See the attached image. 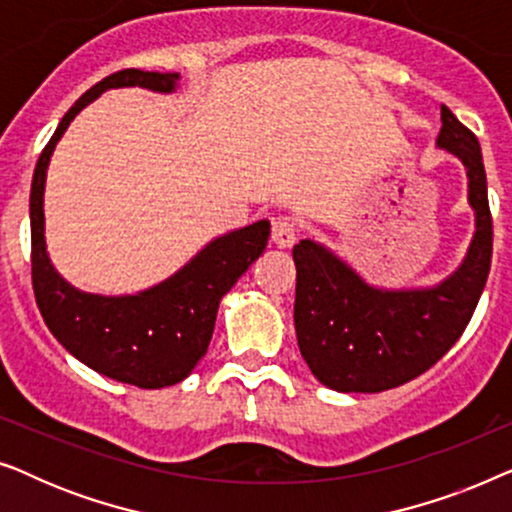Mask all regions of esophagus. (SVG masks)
<instances>
[{
  "label": "esophagus",
  "mask_w": 512,
  "mask_h": 512,
  "mask_svg": "<svg viewBox=\"0 0 512 512\" xmlns=\"http://www.w3.org/2000/svg\"><path fill=\"white\" fill-rule=\"evenodd\" d=\"M296 235H298L296 223H293L291 219H286V216H277V219L272 221V242H275L279 249L293 247Z\"/></svg>",
  "instance_id": "esophagus-1"
}]
</instances>
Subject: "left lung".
Wrapping results in <instances>:
<instances>
[{"instance_id": "8db88e82", "label": "left lung", "mask_w": 512, "mask_h": 512, "mask_svg": "<svg viewBox=\"0 0 512 512\" xmlns=\"http://www.w3.org/2000/svg\"><path fill=\"white\" fill-rule=\"evenodd\" d=\"M438 146L466 167L475 235L464 263L431 289L384 291L312 240L293 247L298 347L312 375L342 394H377L415 380L450 352L471 321L492 265V212L478 137L440 107Z\"/></svg>"}]
</instances>
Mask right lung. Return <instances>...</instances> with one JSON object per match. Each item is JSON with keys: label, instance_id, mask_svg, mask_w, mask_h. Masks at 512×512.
Returning <instances> with one entry per match:
<instances>
[{"label": "right lung", "instance_id": "right-lung-1", "mask_svg": "<svg viewBox=\"0 0 512 512\" xmlns=\"http://www.w3.org/2000/svg\"><path fill=\"white\" fill-rule=\"evenodd\" d=\"M177 72L121 69L95 83L62 118L34 167L30 191L32 286L46 326L69 354L95 373L139 389L172 387L207 354L221 298L263 254L270 223L216 237L177 275L137 296H95L69 286L48 261L44 240V186L48 160L62 132L104 90L139 86L172 93Z\"/></svg>", "mask_w": 512, "mask_h": 512}]
</instances>
